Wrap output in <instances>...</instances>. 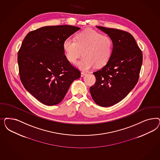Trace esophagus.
<instances>
[{
    "label": "esophagus",
    "mask_w": 160,
    "mask_h": 160,
    "mask_svg": "<svg viewBox=\"0 0 160 160\" xmlns=\"http://www.w3.org/2000/svg\"><path fill=\"white\" fill-rule=\"evenodd\" d=\"M85 75H87V73H86V72H81V77H84Z\"/></svg>",
    "instance_id": "1"
}]
</instances>
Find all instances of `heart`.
Segmentation results:
<instances>
[{
	"mask_svg": "<svg viewBox=\"0 0 160 160\" xmlns=\"http://www.w3.org/2000/svg\"><path fill=\"white\" fill-rule=\"evenodd\" d=\"M63 50L68 61L72 63L77 62L79 69L87 71L93 67H101L108 62L112 56L113 42L108 36L92 29H86L79 32L75 40L67 38L63 42Z\"/></svg>",
	"mask_w": 160,
	"mask_h": 160,
	"instance_id": "obj_1",
	"label": "heart"
}]
</instances>
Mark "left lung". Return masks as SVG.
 Instances as JSON below:
<instances>
[{"label": "left lung", "mask_w": 160, "mask_h": 160, "mask_svg": "<svg viewBox=\"0 0 160 160\" xmlns=\"http://www.w3.org/2000/svg\"><path fill=\"white\" fill-rule=\"evenodd\" d=\"M113 42L112 56L101 69L93 73L96 82L90 88L95 102L108 107L120 102L138 81L142 53L134 37L125 31L97 26Z\"/></svg>", "instance_id": "8db88e82"}]
</instances>
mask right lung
<instances>
[{"label":"right lung","mask_w":160,"mask_h":160,"mask_svg":"<svg viewBox=\"0 0 160 160\" xmlns=\"http://www.w3.org/2000/svg\"><path fill=\"white\" fill-rule=\"evenodd\" d=\"M80 28L42 27L27 34L18 53L21 82L26 90L46 105L61 102L81 72L66 58L63 42Z\"/></svg>","instance_id":"1"}]
</instances>
